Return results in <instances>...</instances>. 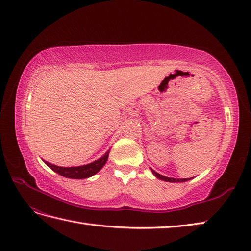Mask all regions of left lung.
<instances>
[{
    "mask_svg": "<svg viewBox=\"0 0 251 251\" xmlns=\"http://www.w3.org/2000/svg\"><path fill=\"white\" fill-rule=\"evenodd\" d=\"M152 171V173H153V175L155 176V177H158L159 179H162V180H164V181H170V182H182V181H187V180H190L191 178H182V179H176V178H170V177H165V176H163V175H160L159 173H157L155 171H153V170H151Z\"/></svg>",
    "mask_w": 251,
    "mask_h": 251,
    "instance_id": "obj_1",
    "label": "left lung"
}]
</instances>
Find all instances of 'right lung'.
Wrapping results in <instances>:
<instances>
[{
	"instance_id": "right-lung-1",
	"label": "right lung",
	"mask_w": 251,
	"mask_h": 251,
	"mask_svg": "<svg viewBox=\"0 0 251 251\" xmlns=\"http://www.w3.org/2000/svg\"><path fill=\"white\" fill-rule=\"evenodd\" d=\"M108 154H109V150L103 155L102 158L94 161V162L89 163L87 165L74 166V168H62V166H57L54 164L46 162V161H44V162H45L46 165L49 166L50 169L54 171L55 173H58V174H60L61 176H64L66 178H73V179H82V178H88L90 176H93L96 173H98L100 170H101L104 166V164L106 163V161L108 159Z\"/></svg>"
}]
</instances>
